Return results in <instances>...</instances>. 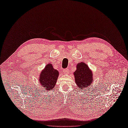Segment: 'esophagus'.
<instances>
[{"label": "esophagus", "mask_w": 128, "mask_h": 128, "mask_svg": "<svg viewBox=\"0 0 128 128\" xmlns=\"http://www.w3.org/2000/svg\"><path fill=\"white\" fill-rule=\"evenodd\" d=\"M63 72H64V74H68L69 73V69L68 68L64 69Z\"/></svg>", "instance_id": "obj_1"}]
</instances>
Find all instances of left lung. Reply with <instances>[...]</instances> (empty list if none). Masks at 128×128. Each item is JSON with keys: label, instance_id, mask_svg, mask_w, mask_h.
<instances>
[{"label": "left lung", "instance_id": "left-lung-1", "mask_svg": "<svg viewBox=\"0 0 128 128\" xmlns=\"http://www.w3.org/2000/svg\"><path fill=\"white\" fill-rule=\"evenodd\" d=\"M76 70L74 72L75 76V82L79 88H82V90L84 88H88L91 86L93 82L92 72L88 68V65L83 62L78 64L76 66Z\"/></svg>", "mask_w": 128, "mask_h": 128}]
</instances>
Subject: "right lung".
Segmentation results:
<instances>
[{"label": "right lung", "mask_w": 128, "mask_h": 128, "mask_svg": "<svg viewBox=\"0 0 128 128\" xmlns=\"http://www.w3.org/2000/svg\"><path fill=\"white\" fill-rule=\"evenodd\" d=\"M59 72L53 69L51 64H48L40 74L39 83L44 89L50 90L54 87L57 81Z\"/></svg>", "instance_id": "1"}]
</instances>
